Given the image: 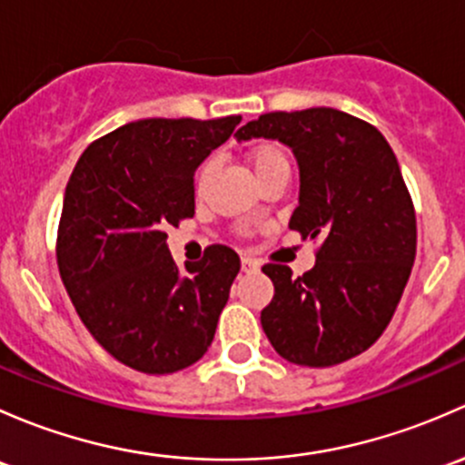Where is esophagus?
Instances as JSON below:
<instances>
[{"mask_svg": "<svg viewBox=\"0 0 465 465\" xmlns=\"http://www.w3.org/2000/svg\"><path fill=\"white\" fill-rule=\"evenodd\" d=\"M257 268H260V264H257L252 257H242V271L243 272H255Z\"/></svg>", "mask_w": 465, "mask_h": 465, "instance_id": "obj_1", "label": "esophagus"}]
</instances>
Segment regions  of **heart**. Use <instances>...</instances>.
Instances as JSON below:
<instances>
[{"mask_svg": "<svg viewBox=\"0 0 465 465\" xmlns=\"http://www.w3.org/2000/svg\"><path fill=\"white\" fill-rule=\"evenodd\" d=\"M246 161H248V165H251L255 179H262V176L271 174V172H275V170H289V156H286V152L282 150L277 143H271V141L252 145L251 150H248ZM210 172H213V165L208 163V165H203V170H201V174H199V188H203V183L208 181Z\"/></svg>", "mask_w": 465, "mask_h": 465, "instance_id": "obj_1", "label": "heart"}]
</instances>
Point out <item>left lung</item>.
Here are the masks:
<instances>
[{
  "instance_id": "1",
  "label": "left lung",
  "mask_w": 465,
  "mask_h": 465,
  "mask_svg": "<svg viewBox=\"0 0 465 465\" xmlns=\"http://www.w3.org/2000/svg\"><path fill=\"white\" fill-rule=\"evenodd\" d=\"M237 141L272 138L293 150L300 203L289 228L320 239L315 266L275 286L262 329L289 362L331 367L358 356L390 324L416 255V214L390 143L370 123L331 107L262 114Z\"/></svg>"
}]
</instances>
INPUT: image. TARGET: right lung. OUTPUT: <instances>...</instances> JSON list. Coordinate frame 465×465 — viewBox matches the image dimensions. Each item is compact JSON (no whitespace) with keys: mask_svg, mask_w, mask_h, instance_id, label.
Listing matches in <instances>:
<instances>
[{"mask_svg":"<svg viewBox=\"0 0 465 465\" xmlns=\"http://www.w3.org/2000/svg\"><path fill=\"white\" fill-rule=\"evenodd\" d=\"M242 116L145 118L94 141L75 163L57 228V268L95 342L143 374L194 365L239 272L214 243L179 271L167 228L194 214V172Z\"/></svg>","mask_w":465,"mask_h":465,"instance_id":"1","label":"right lung"}]
</instances>
